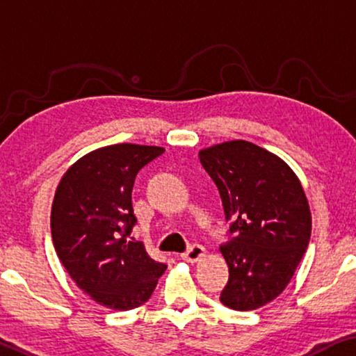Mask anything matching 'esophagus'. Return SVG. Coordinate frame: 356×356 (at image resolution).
Masks as SVG:
<instances>
[{
	"mask_svg": "<svg viewBox=\"0 0 356 356\" xmlns=\"http://www.w3.org/2000/svg\"><path fill=\"white\" fill-rule=\"evenodd\" d=\"M203 257H204V248L202 245H192V247H188L187 252L180 254V258L188 263H197L198 259H202Z\"/></svg>",
	"mask_w": 356,
	"mask_h": 356,
	"instance_id": "esophagus-1",
	"label": "esophagus"
}]
</instances>
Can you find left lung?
Here are the masks:
<instances>
[{
	"label": "left lung",
	"instance_id": "obj_1",
	"mask_svg": "<svg viewBox=\"0 0 356 356\" xmlns=\"http://www.w3.org/2000/svg\"><path fill=\"white\" fill-rule=\"evenodd\" d=\"M198 156L230 224L221 247L229 266L221 302L237 312L257 309L282 293L307 252L308 200L292 169L254 143L232 140Z\"/></svg>",
	"mask_w": 356,
	"mask_h": 356
}]
</instances>
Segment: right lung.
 Returning <instances> with one entry per match:
<instances>
[{
  "mask_svg": "<svg viewBox=\"0 0 356 356\" xmlns=\"http://www.w3.org/2000/svg\"><path fill=\"white\" fill-rule=\"evenodd\" d=\"M161 147L118 143L85 154L59 182L51 208L54 250L69 276L103 307L127 312L152 297L166 264L130 242L132 188Z\"/></svg>",
  "mask_w": 356,
  "mask_h": 356,
  "instance_id": "add662e5",
  "label": "right lung"
}]
</instances>
